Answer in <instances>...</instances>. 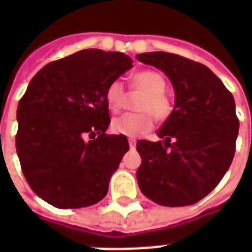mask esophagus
Masks as SVG:
<instances>
[{
    "label": "esophagus",
    "instance_id": "obj_1",
    "mask_svg": "<svg viewBox=\"0 0 252 252\" xmlns=\"http://www.w3.org/2000/svg\"><path fill=\"white\" fill-rule=\"evenodd\" d=\"M128 142H129L130 148H133V146L136 145V142H137V141H136V138H132V137H130L129 140H128Z\"/></svg>",
    "mask_w": 252,
    "mask_h": 252
}]
</instances>
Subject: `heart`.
Segmentation results:
<instances>
[{"mask_svg":"<svg viewBox=\"0 0 252 252\" xmlns=\"http://www.w3.org/2000/svg\"><path fill=\"white\" fill-rule=\"evenodd\" d=\"M134 89L145 93L138 104L137 114H123L111 123V129L116 134L126 137H140L153 128L155 116L158 122H165L172 114V102L166 94L165 77L157 70H142L130 78ZM126 89L120 80L112 81L106 89L107 106L112 112H119L124 106Z\"/></svg>","mask_w":252,"mask_h":252,"instance_id":"b5f03b06","label":"heart"}]
</instances>
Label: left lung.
I'll list each match as a JSON object with an SVG mask.
<instances>
[{"mask_svg": "<svg viewBox=\"0 0 252 252\" xmlns=\"http://www.w3.org/2000/svg\"><path fill=\"white\" fill-rule=\"evenodd\" d=\"M136 59L161 69L175 91L172 114L157 132L162 141H137L138 187L165 207L197 203L221 182L234 157L239 129L234 98L200 63L167 52Z\"/></svg>", "mask_w": 252, "mask_h": 252, "instance_id": "8db88e82", "label": "left lung"}]
</instances>
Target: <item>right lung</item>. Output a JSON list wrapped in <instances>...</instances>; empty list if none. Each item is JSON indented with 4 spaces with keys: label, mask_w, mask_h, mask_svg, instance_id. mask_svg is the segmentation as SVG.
<instances>
[{
    "label": "right lung",
    "mask_w": 252,
    "mask_h": 252,
    "mask_svg": "<svg viewBox=\"0 0 252 252\" xmlns=\"http://www.w3.org/2000/svg\"><path fill=\"white\" fill-rule=\"evenodd\" d=\"M130 68L123 53L84 49L45 65L19 100L15 148L22 172L53 207H90L107 195L129 144L123 134L106 133V89Z\"/></svg>",
    "instance_id": "add662e5"
}]
</instances>
